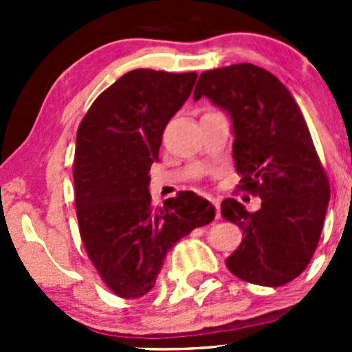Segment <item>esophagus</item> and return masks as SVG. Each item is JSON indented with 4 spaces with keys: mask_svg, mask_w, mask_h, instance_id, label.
<instances>
[{
    "mask_svg": "<svg viewBox=\"0 0 352 352\" xmlns=\"http://www.w3.org/2000/svg\"><path fill=\"white\" fill-rule=\"evenodd\" d=\"M209 201H211V204L214 206V209H216V219H218L219 216H221V214H219V201H218V199H214V197H209Z\"/></svg>",
    "mask_w": 352,
    "mask_h": 352,
    "instance_id": "34e87169",
    "label": "esophagus"
}]
</instances>
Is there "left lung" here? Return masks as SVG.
I'll return each instance as SVG.
<instances>
[{
    "label": "left lung",
    "instance_id": "1",
    "mask_svg": "<svg viewBox=\"0 0 352 352\" xmlns=\"http://www.w3.org/2000/svg\"><path fill=\"white\" fill-rule=\"evenodd\" d=\"M201 97L228 112L242 189L262 199L255 212L221 202L223 218L245 235L226 267L254 285H286L314 257L330 199L303 113L274 74L250 63L204 71L194 90Z\"/></svg>",
    "mask_w": 352,
    "mask_h": 352
}]
</instances>
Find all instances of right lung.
I'll return each instance as SVG.
<instances>
[{
  "label": "right lung",
  "instance_id": "add662e5",
  "mask_svg": "<svg viewBox=\"0 0 352 352\" xmlns=\"http://www.w3.org/2000/svg\"><path fill=\"white\" fill-rule=\"evenodd\" d=\"M196 80V73L129 71L98 95L78 127L73 179L81 242L120 298L146 294L166 252L214 219V206L190 190L155 208L148 189L163 131Z\"/></svg>",
  "mask_w": 352,
  "mask_h": 352
}]
</instances>
